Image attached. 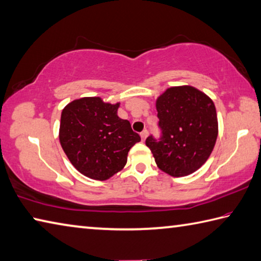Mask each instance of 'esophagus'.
<instances>
[{
	"instance_id": "obj_1",
	"label": "esophagus",
	"mask_w": 261,
	"mask_h": 261,
	"mask_svg": "<svg viewBox=\"0 0 261 261\" xmlns=\"http://www.w3.org/2000/svg\"><path fill=\"white\" fill-rule=\"evenodd\" d=\"M147 136H148V131H147V130H144L140 134V137H141V139H143V140H145L147 138Z\"/></svg>"
}]
</instances>
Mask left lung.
<instances>
[{
  "instance_id": "1",
  "label": "left lung",
  "mask_w": 261,
  "mask_h": 261,
  "mask_svg": "<svg viewBox=\"0 0 261 261\" xmlns=\"http://www.w3.org/2000/svg\"><path fill=\"white\" fill-rule=\"evenodd\" d=\"M160 140L146 139L159 169L172 177L188 176L206 162L216 145L218 118L212 99L191 87H172L156 100Z\"/></svg>"
}]
</instances>
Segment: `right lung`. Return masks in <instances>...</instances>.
Wrapping results in <instances>:
<instances>
[{"label":"right lung","mask_w":261,"mask_h":261,"mask_svg":"<svg viewBox=\"0 0 261 261\" xmlns=\"http://www.w3.org/2000/svg\"><path fill=\"white\" fill-rule=\"evenodd\" d=\"M120 102L84 97L61 112L59 140L77 171L94 180H107L124 168L127 153L140 137L127 120L117 116Z\"/></svg>","instance_id":"1"}]
</instances>
